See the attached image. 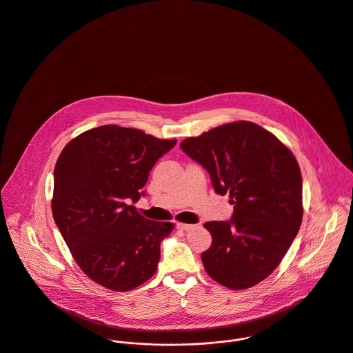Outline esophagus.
<instances>
[{
	"mask_svg": "<svg viewBox=\"0 0 353 353\" xmlns=\"http://www.w3.org/2000/svg\"><path fill=\"white\" fill-rule=\"evenodd\" d=\"M195 228V225H190V223H182V222H178L176 223V229H179V230H183V232H188V230H191V229H194Z\"/></svg>",
	"mask_w": 353,
	"mask_h": 353,
	"instance_id": "1",
	"label": "esophagus"
}]
</instances>
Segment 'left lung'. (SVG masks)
<instances>
[{
  "instance_id": "obj_1",
  "label": "left lung",
  "mask_w": 353,
  "mask_h": 353,
  "mask_svg": "<svg viewBox=\"0 0 353 353\" xmlns=\"http://www.w3.org/2000/svg\"><path fill=\"white\" fill-rule=\"evenodd\" d=\"M181 148L203 165L216 194L234 205L229 222H206L212 246L202 262L214 281L242 290L280 265L303 221V178L293 152L259 124H222Z\"/></svg>"
}]
</instances>
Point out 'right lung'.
<instances>
[{
	"label": "right lung",
	"mask_w": 353,
	"mask_h": 353,
	"mask_svg": "<svg viewBox=\"0 0 353 353\" xmlns=\"http://www.w3.org/2000/svg\"><path fill=\"white\" fill-rule=\"evenodd\" d=\"M176 141L114 124L72 139L54 165L53 219L92 281L127 292L150 280L174 223L150 221L138 202L150 171Z\"/></svg>",
	"instance_id": "1"
}]
</instances>
